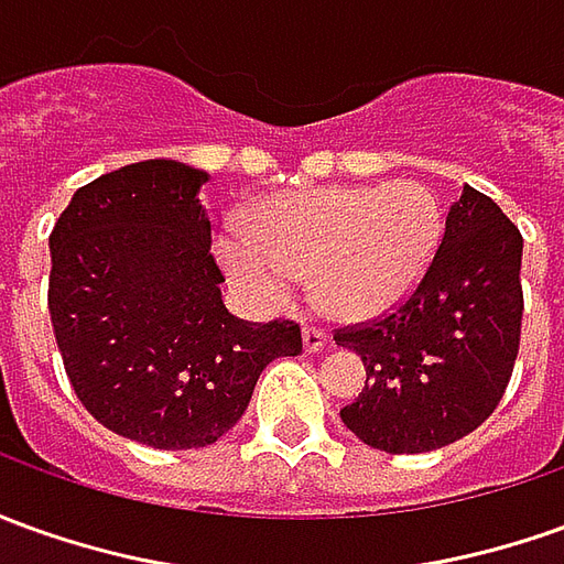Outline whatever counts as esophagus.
<instances>
[{"instance_id":"esophagus-1","label":"esophagus","mask_w":564,"mask_h":564,"mask_svg":"<svg viewBox=\"0 0 564 564\" xmlns=\"http://www.w3.org/2000/svg\"><path fill=\"white\" fill-rule=\"evenodd\" d=\"M328 344V337L319 328H304V349L306 352H322Z\"/></svg>"}]
</instances>
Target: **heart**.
<instances>
[{"mask_svg":"<svg viewBox=\"0 0 564 564\" xmlns=\"http://www.w3.org/2000/svg\"><path fill=\"white\" fill-rule=\"evenodd\" d=\"M442 236L445 212L430 186L328 184L267 199L212 248L232 289L260 310H282L310 275L322 316L365 322L414 294Z\"/></svg>","mask_w":564,"mask_h":564,"instance_id":"b5f03b06","label":"heart"}]
</instances>
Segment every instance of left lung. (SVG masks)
<instances>
[{"instance_id": "left-lung-1", "label": "left lung", "mask_w": 564, "mask_h": 564, "mask_svg": "<svg viewBox=\"0 0 564 564\" xmlns=\"http://www.w3.org/2000/svg\"><path fill=\"white\" fill-rule=\"evenodd\" d=\"M522 236L464 184L436 260L387 319L337 332L362 356L365 390L340 421L387 454H423L473 433L507 390L522 328Z\"/></svg>"}]
</instances>
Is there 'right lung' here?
<instances>
[{
    "label": "right lung",
    "mask_w": 564,
    "mask_h": 564,
    "mask_svg": "<svg viewBox=\"0 0 564 564\" xmlns=\"http://www.w3.org/2000/svg\"><path fill=\"white\" fill-rule=\"evenodd\" d=\"M208 171L147 159L79 186L54 224L48 310L67 378L116 436L162 452L215 445L260 371L301 352L294 322L248 325L224 306Z\"/></svg>",
    "instance_id": "1"
}]
</instances>
